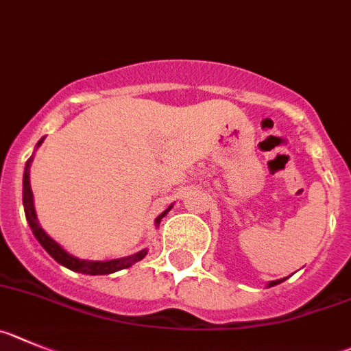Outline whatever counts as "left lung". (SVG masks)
Here are the masks:
<instances>
[{
  "mask_svg": "<svg viewBox=\"0 0 351 351\" xmlns=\"http://www.w3.org/2000/svg\"><path fill=\"white\" fill-rule=\"evenodd\" d=\"M287 277H284V279H279V280H271V282H268V287H274V286H277V284H280V282H284V280H286Z\"/></svg>",
  "mask_w": 351,
  "mask_h": 351,
  "instance_id": "obj_1",
  "label": "left lung"
}]
</instances>
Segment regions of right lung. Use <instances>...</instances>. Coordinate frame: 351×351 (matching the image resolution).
<instances>
[{"mask_svg":"<svg viewBox=\"0 0 351 351\" xmlns=\"http://www.w3.org/2000/svg\"><path fill=\"white\" fill-rule=\"evenodd\" d=\"M43 142H45V136H43V138L39 140L38 143H36V149H38V147L41 145ZM32 159H34V154H32V156L27 159V162H25L24 182H22V183H24V191H22V201H24L25 218H27V223H29V227H31L34 237L38 239L39 244L45 247V251H47V253L50 254V256L53 258L57 263H60L62 267L69 268V270L77 271V274L109 275V274H114V271H119V270H124V268H130L131 265H135L136 261H140V260H143V258H145L147 250L138 251V253L131 254V256L117 258V260H109V261L80 260V258L74 256V254L67 253V251H65L57 241H53V239H51L50 235L47 234V232L43 230L41 225H39V221H38V215H36V209H34V195H32V189H31V175H29V173H31ZM171 208H173V204L169 206V208H166L165 211L157 216L156 221H154V223H156V227H159L160 220H162V218L168 215L169 209H171Z\"/></svg>","mask_w":351,"mask_h":351,"instance_id":"right-lung-1","label":"right lung"}]
</instances>
